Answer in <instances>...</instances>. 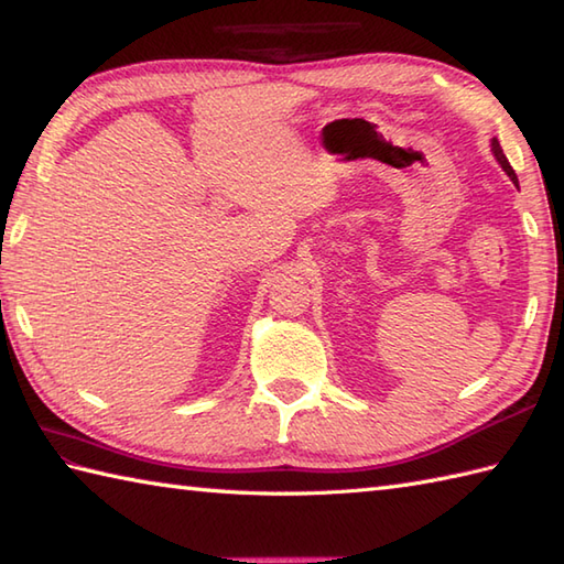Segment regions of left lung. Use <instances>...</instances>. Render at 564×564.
<instances>
[{
	"label": "left lung",
	"instance_id": "8db88e82",
	"mask_svg": "<svg viewBox=\"0 0 564 564\" xmlns=\"http://www.w3.org/2000/svg\"><path fill=\"white\" fill-rule=\"evenodd\" d=\"M492 150H495V158H497V160H499V164H501V170H505V172L509 174V178H511V182L519 186V178H517V172H513V170H511V164H509V160H507V154H505V150H501V148H499V140H497V138L492 140Z\"/></svg>",
	"mask_w": 564,
	"mask_h": 564
}]
</instances>
